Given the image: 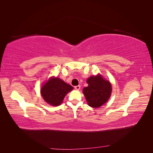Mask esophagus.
Masks as SVG:
<instances>
[{
    "mask_svg": "<svg viewBox=\"0 0 153 153\" xmlns=\"http://www.w3.org/2000/svg\"><path fill=\"white\" fill-rule=\"evenodd\" d=\"M75 89H76V90H79L80 89V85H76V86H75Z\"/></svg>",
    "mask_w": 153,
    "mask_h": 153,
    "instance_id": "esophagus-1",
    "label": "esophagus"
}]
</instances>
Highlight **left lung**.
<instances>
[{
    "label": "left lung",
    "instance_id": "left-lung-1",
    "mask_svg": "<svg viewBox=\"0 0 153 153\" xmlns=\"http://www.w3.org/2000/svg\"><path fill=\"white\" fill-rule=\"evenodd\" d=\"M88 85L83 89L87 101L91 107L98 108L108 101L112 92L110 83L101 75L91 76L87 79Z\"/></svg>",
    "mask_w": 153,
    "mask_h": 153
}]
</instances>
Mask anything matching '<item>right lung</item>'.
<instances>
[{"label":"right lung","instance_id":"add662e5","mask_svg":"<svg viewBox=\"0 0 153 153\" xmlns=\"http://www.w3.org/2000/svg\"><path fill=\"white\" fill-rule=\"evenodd\" d=\"M73 87L59 78H52L43 86L41 93L43 99L53 106L61 105L68 92Z\"/></svg>","mask_w":153,"mask_h":153}]
</instances>
